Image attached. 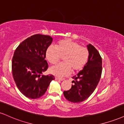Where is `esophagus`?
Masks as SVG:
<instances>
[{
	"label": "esophagus",
	"mask_w": 124,
	"mask_h": 124,
	"mask_svg": "<svg viewBox=\"0 0 124 124\" xmlns=\"http://www.w3.org/2000/svg\"><path fill=\"white\" fill-rule=\"evenodd\" d=\"M55 80H60V81H63V80H64V78H58V77H56Z\"/></svg>",
	"instance_id": "34e87169"
}]
</instances>
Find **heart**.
I'll return each mask as SVG.
<instances>
[{
    "label": "heart",
    "mask_w": 124,
    "mask_h": 124,
    "mask_svg": "<svg viewBox=\"0 0 124 124\" xmlns=\"http://www.w3.org/2000/svg\"><path fill=\"white\" fill-rule=\"evenodd\" d=\"M89 51L85 47L70 39H64L56 43L55 47L50 46L46 50V57L51 64H55L63 58V63H58L50 69L51 73L57 77L68 75L71 70H81L89 59Z\"/></svg>",
    "instance_id": "heart-1"
}]
</instances>
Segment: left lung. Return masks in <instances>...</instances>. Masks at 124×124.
Segmentation results:
<instances>
[{"mask_svg": "<svg viewBox=\"0 0 124 124\" xmlns=\"http://www.w3.org/2000/svg\"><path fill=\"white\" fill-rule=\"evenodd\" d=\"M89 56L86 65L74 76L69 90L65 91V98L73 103H80L88 98L99 83L102 71V59L99 52L91 44L87 45Z\"/></svg>", "mask_w": 124, "mask_h": 124, "instance_id": "8db88e82", "label": "left lung"}]
</instances>
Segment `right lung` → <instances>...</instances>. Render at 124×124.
I'll use <instances>...</instances> for the list:
<instances>
[{"label": "right lung", "mask_w": 124, "mask_h": 124, "mask_svg": "<svg viewBox=\"0 0 124 124\" xmlns=\"http://www.w3.org/2000/svg\"><path fill=\"white\" fill-rule=\"evenodd\" d=\"M53 38L36 34L23 40L15 50L12 59V73L17 88L24 96L38 99L46 93L53 75H42L47 70L46 50Z\"/></svg>", "instance_id": "obj_1"}]
</instances>
